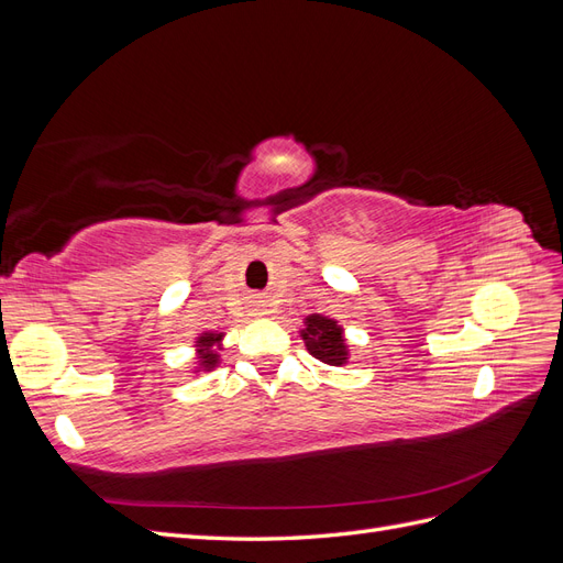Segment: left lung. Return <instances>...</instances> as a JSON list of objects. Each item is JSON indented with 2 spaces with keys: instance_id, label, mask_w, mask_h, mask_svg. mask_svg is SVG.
I'll use <instances>...</instances> for the list:
<instances>
[{
  "instance_id": "1",
  "label": "left lung",
  "mask_w": 563,
  "mask_h": 563,
  "mask_svg": "<svg viewBox=\"0 0 563 563\" xmlns=\"http://www.w3.org/2000/svg\"><path fill=\"white\" fill-rule=\"evenodd\" d=\"M305 347L314 360L329 366H343L350 360V350L343 335V327H338L335 319L323 314H310L305 319V329L300 331Z\"/></svg>"
}]
</instances>
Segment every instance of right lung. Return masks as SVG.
Here are the masks:
<instances>
[{"label":"right lung","mask_w":563,"mask_h":563,"mask_svg":"<svg viewBox=\"0 0 563 563\" xmlns=\"http://www.w3.org/2000/svg\"><path fill=\"white\" fill-rule=\"evenodd\" d=\"M195 343H197V360H199L197 371H211V368H216L220 364V354L216 350H220V343H223V333L203 331V333H199V338L195 340Z\"/></svg>","instance_id":"obj_1"}]
</instances>
